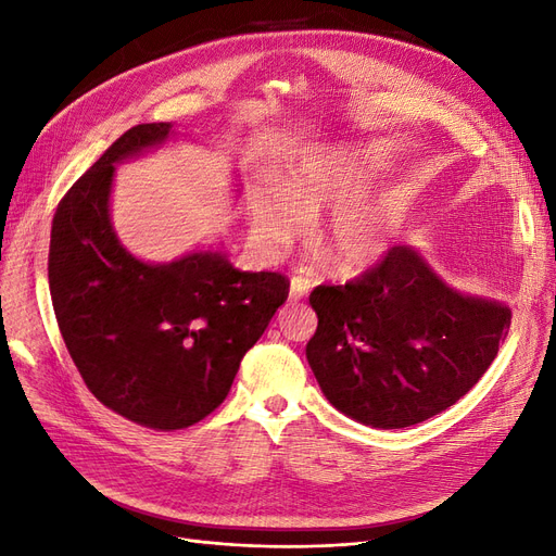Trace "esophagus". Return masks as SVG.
Here are the masks:
<instances>
[{
  "mask_svg": "<svg viewBox=\"0 0 556 556\" xmlns=\"http://www.w3.org/2000/svg\"><path fill=\"white\" fill-rule=\"evenodd\" d=\"M308 290H311V280L304 276H294L290 282V299L292 301L304 299L308 294Z\"/></svg>",
  "mask_w": 556,
  "mask_h": 556,
  "instance_id": "1",
  "label": "esophagus"
}]
</instances>
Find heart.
Wrapping results in <instances>:
<instances>
[{"mask_svg":"<svg viewBox=\"0 0 556 556\" xmlns=\"http://www.w3.org/2000/svg\"><path fill=\"white\" fill-rule=\"evenodd\" d=\"M380 157L368 148L317 150L299 160L288 182L266 185L248 201L255 243L276 255L288 248L306 217L333 206L315 225L313 243L343 271L376 264L392 241L396 204L390 197H355L380 172Z\"/></svg>","mask_w":556,"mask_h":556,"instance_id":"b5f03b06","label":"heart"}]
</instances>
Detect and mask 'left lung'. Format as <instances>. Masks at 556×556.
I'll return each mask as SVG.
<instances>
[{"label": "left lung", "instance_id": "left-lung-1", "mask_svg": "<svg viewBox=\"0 0 556 556\" xmlns=\"http://www.w3.org/2000/svg\"><path fill=\"white\" fill-rule=\"evenodd\" d=\"M317 331L306 357L341 413L403 429L473 390L510 329V311L464 296L410 248L394 245L345 285L311 292Z\"/></svg>", "mask_w": 556, "mask_h": 556}]
</instances>
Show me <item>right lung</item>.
<instances>
[{
	"label": "right lung",
	"instance_id": "right-lung-1",
	"mask_svg": "<svg viewBox=\"0 0 556 556\" xmlns=\"http://www.w3.org/2000/svg\"><path fill=\"white\" fill-rule=\"evenodd\" d=\"M169 129H127L60 199L48 250L50 299L83 382L109 410L155 431L188 429L220 406L290 294L278 271L243 274L211 252L150 266L117 243L113 164Z\"/></svg>",
	"mask_w": 556,
	"mask_h": 556
}]
</instances>
